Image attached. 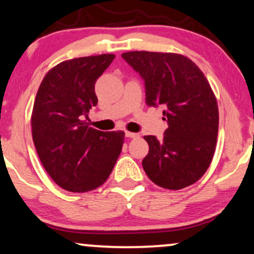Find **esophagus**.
<instances>
[{
    "label": "esophagus",
    "instance_id": "esophagus-1",
    "mask_svg": "<svg viewBox=\"0 0 254 254\" xmlns=\"http://www.w3.org/2000/svg\"><path fill=\"white\" fill-rule=\"evenodd\" d=\"M125 136L129 137V138H138L139 137V134L134 133V132H130V131H125Z\"/></svg>",
    "mask_w": 254,
    "mask_h": 254
}]
</instances>
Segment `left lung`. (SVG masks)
Returning <instances> with one entry per match:
<instances>
[{"mask_svg": "<svg viewBox=\"0 0 254 254\" xmlns=\"http://www.w3.org/2000/svg\"><path fill=\"white\" fill-rule=\"evenodd\" d=\"M122 57L145 81L146 104L163 105L169 124L162 142L144 136L149 144L144 171L168 190L194 184L210 166L217 144L219 112L210 83L181 54L129 51Z\"/></svg>", "mask_w": 254, "mask_h": 254, "instance_id": "obj_1", "label": "left lung"}]
</instances>
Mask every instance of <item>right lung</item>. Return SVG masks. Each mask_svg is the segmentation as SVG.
I'll list each match as a JSON object with an SVG mask.
<instances>
[{
	"label": "right lung",
	"instance_id": "1",
	"mask_svg": "<svg viewBox=\"0 0 254 254\" xmlns=\"http://www.w3.org/2000/svg\"><path fill=\"white\" fill-rule=\"evenodd\" d=\"M114 59L103 54L64 61L38 88L33 140L48 175L66 191L88 192L104 184L121 155L124 131L103 132L83 121L98 102L95 83Z\"/></svg>",
	"mask_w": 254,
	"mask_h": 254
}]
</instances>
